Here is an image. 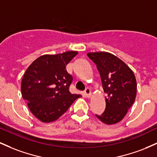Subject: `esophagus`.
I'll return each mask as SVG.
<instances>
[{
	"label": "esophagus",
	"mask_w": 157,
	"mask_h": 157,
	"mask_svg": "<svg viewBox=\"0 0 157 157\" xmlns=\"http://www.w3.org/2000/svg\"><path fill=\"white\" fill-rule=\"evenodd\" d=\"M84 95L86 96L87 98H89L91 95V90H90L89 88H87L86 90L84 91Z\"/></svg>",
	"instance_id": "obj_1"
}]
</instances>
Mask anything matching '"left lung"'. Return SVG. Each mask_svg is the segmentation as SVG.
I'll return each mask as SVG.
<instances>
[{
    "mask_svg": "<svg viewBox=\"0 0 157 157\" xmlns=\"http://www.w3.org/2000/svg\"><path fill=\"white\" fill-rule=\"evenodd\" d=\"M87 56L97 65L105 97V109L96 117L107 125L120 122L134 102L136 80L123 61L109 52H91Z\"/></svg>",
    "mask_w": 157,
    "mask_h": 157,
    "instance_id": "8db88e82",
    "label": "left lung"
}]
</instances>
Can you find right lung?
I'll return each mask as SVG.
<instances>
[{"label":"right lung","mask_w":157,"mask_h":157,"mask_svg":"<svg viewBox=\"0 0 157 157\" xmlns=\"http://www.w3.org/2000/svg\"><path fill=\"white\" fill-rule=\"evenodd\" d=\"M77 52L44 55L29 66L21 82V93L31 112L44 122L57 120L67 111L80 94H72L69 86L73 77L66 66Z\"/></svg>","instance_id":"1"}]
</instances>
